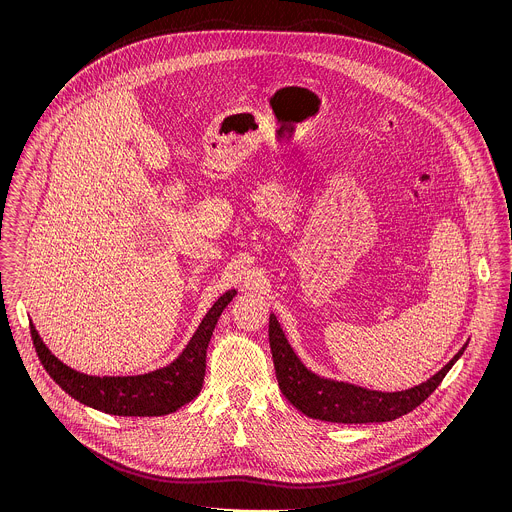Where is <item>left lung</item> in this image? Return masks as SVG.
<instances>
[{
  "label": "left lung",
  "mask_w": 512,
  "mask_h": 512,
  "mask_svg": "<svg viewBox=\"0 0 512 512\" xmlns=\"http://www.w3.org/2000/svg\"><path fill=\"white\" fill-rule=\"evenodd\" d=\"M268 341L278 386L284 397L309 418L340 424L390 422L411 413L434 393L468 345L466 341L459 353L426 382L409 390L378 391L315 374L297 357L274 313L268 318Z\"/></svg>",
  "instance_id": "8db88e82"
}]
</instances>
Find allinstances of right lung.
I'll list each match as a JSON object with an SVG mask.
<instances>
[{"label":"right lung","instance_id":"1","mask_svg":"<svg viewBox=\"0 0 512 512\" xmlns=\"http://www.w3.org/2000/svg\"><path fill=\"white\" fill-rule=\"evenodd\" d=\"M236 290L222 293L201 318L194 336L169 365L134 376H92L59 361L30 320L36 353L49 376L61 390L86 407L115 416H165L174 413L199 395L205 378V357L213 330Z\"/></svg>","mask_w":512,"mask_h":512}]
</instances>
